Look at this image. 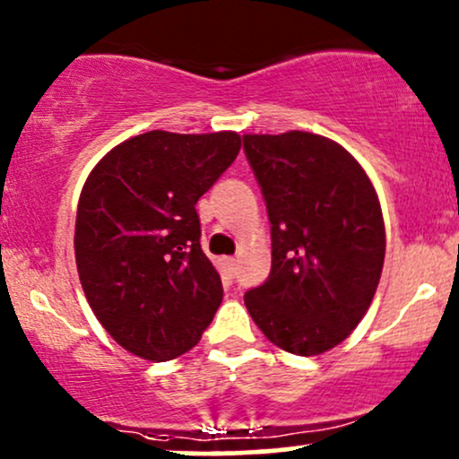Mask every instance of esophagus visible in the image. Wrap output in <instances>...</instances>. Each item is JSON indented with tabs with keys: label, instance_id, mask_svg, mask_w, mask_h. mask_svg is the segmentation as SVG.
<instances>
[{
	"label": "esophagus",
	"instance_id": "34e87169",
	"mask_svg": "<svg viewBox=\"0 0 459 459\" xmlns=\"http://www.w3.org/2000/svg\"><path fill=\"white\" fill-rule=\"evenodd\" d=\"M220 270L226 281L235 279V272H238V259H233V256H224V259H220Z\"/></svg>",
	"mask_w": 459,
	"mask_h": 459
}]
</instances>
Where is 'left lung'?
<instances>
[{
	"instance_id": "obj_1",
	"label": "left lung",
	"mask_w": 459,
	"mask_h": 459,
	"mask_svg": "<svg viewBox=\"0 0 459 459\" xmlns=\"http://www.w3.org/2000/svg\"><path fill=\"white\" fill-rule=\"evenodd\" d=\"M272 224V270L244 303L272 344L314 357L344 342L385 256L379 198L355 156L303 130L244 134Z\"/></svg>"
}]
</instances>
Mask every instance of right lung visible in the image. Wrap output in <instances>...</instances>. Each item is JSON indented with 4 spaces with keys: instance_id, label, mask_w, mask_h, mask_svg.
I'll return each instance as SVG.
<instances>
[{
    "instance_id": "1",
    "label": "right lung",
    "mask_w": 459,
    "mask_h": 459,
    "mask_svg": "<svg viewBox=\"0 0 459 459\" xmlns=\"http://www.w3.org/2000/svg\"><path fill=\"white\" fill-rule=\"evenodd\" d=\"M233 130H150L91 169L75 215V265L108 335L148 361L194 349L221 303V281L200 248L195 203L239 154Z\"/></svg>"
}]
</instances>
